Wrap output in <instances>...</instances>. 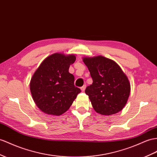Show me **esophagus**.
I'll list each match as a JSON object with an SVG mask.
<instances>
[{"instance_id": "34e87169", "label": "esophagus", "mask_w": 157, "mask_h": 157, "mask_svg": "<svg viewBox=\"0 0 157 157\" xmlns=\"http://www.w3.org/2000/svg\"><path fill=\"white\" fill-rule=\"evenodd\" d=\"M86 85L83 86L81 87V90H82V92H83L84 91H85V90H86Z\"/></svg>"}]
</instances>
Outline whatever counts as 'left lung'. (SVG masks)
Segmentation results:
<instances>
[{
  "mask_svg": "<svg viewBox=\"0 0 157 157\" xmlns=\"http://www.w3.org/2000/svg\"><path fill=\"white\" fill-rule=\"evenodd\" d=\"M93 83L86 89L94 110L103 115L121 111L130 95L131 85L125 74L111 59L97 56L83 57Z\"/></svg>",
  "mask_w": 157,
  "mask_h": 157,
  "instance_id": "8db88e82",
  "label": "left lung"
}]
</instances>
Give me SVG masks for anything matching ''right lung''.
I'll use <instances>...</instances> for the list:
<instances>
[{"mask_svg": "<svg viewBox=\"0 0 157 157\" xmlns=\"http://www.w3.org/2000/svg\"><path fill=\"white\" fill-rule=\"evenodd\" d=\"M74 54L54 53L44 59L30 83L32 96L43 113L61 115L67 111L81 92L74 86V76L69 72L75 61Z\"/></svg>", "mask_w": 157, "mask_h": 157, "instance_id": "1", "label": "right lung"}]
</instances>
